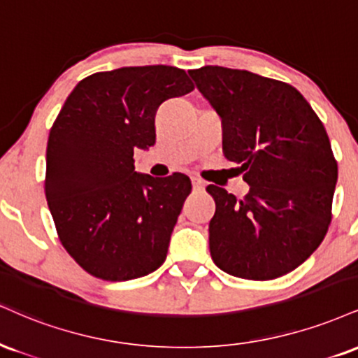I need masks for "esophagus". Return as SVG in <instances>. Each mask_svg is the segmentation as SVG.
Wrapping results in <instances>:
<instances>
[{"label":"esophagus","mask_w":358,"mask_h":358,"mask_svg":"<svg viewBox=\"0 0 358 358\" xmlns=\"http://www.w3.org/2000/svg\"><path fill=\"white\" fill-rule=\"evenodd\" d=\"M192 187L195 192H203L205 190V183L201 182L200 178H196V176H192Z\"/></svg>","instance_id":"esophagus-1"}]
</instances>
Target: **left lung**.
<instances>
[{
  "instance_id": "8db88e82",
  "label": "left lung",
  "mask_w": 358,
  "mask_h": 358,
  "mask_svg": "<svg viewBox=\"0 0 358 358\" xmlns=\"http://www.w3.org/2000/svg\"><path fill=\"white\" fill-rule=\"evenodd\" d=\"M223 123V153L238 163L242 200L208 185L215 215L210 253L234 277L273 280L302 265L322 243L337 183L324 123L299 90L247 70L188 71Z\"/></svg>"
}]
</instances>
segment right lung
Instances as JSON below:
<instances>
[{
	"label": "right lung",
	"mask_w": 358,
	"mask_h": 358,
	"mask_svg": "<svg viewBox=\"0 0 358 358\" xmlns=\"http://www.w3.org/2000/svg\"><path fill=\"white\" fill-rule=\"evenodd\" d=\"M195 88L166 64L124 66L81 80L46 146L45 193L59 242L85 272L124 282L155 272L192 192L187 175L135 171V148L155 145V115Z\"/></svg>",
	"instance_id": "obj_1"
}]
</instances>
